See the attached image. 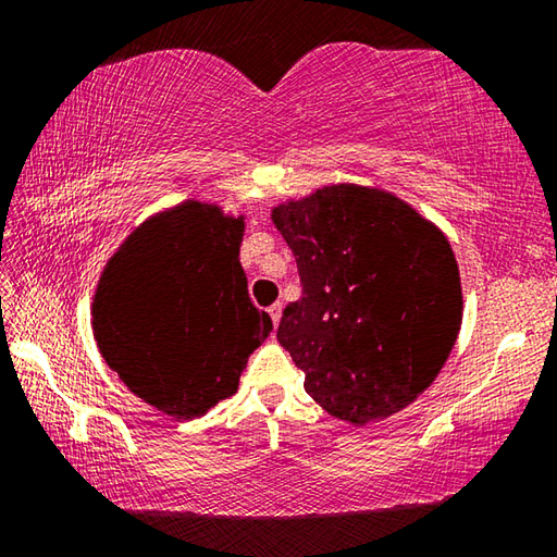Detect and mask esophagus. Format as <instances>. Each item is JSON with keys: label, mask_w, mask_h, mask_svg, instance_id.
Listing matches in <instances>:
<instances>
[{"label": "esophagus", "mask_w": 557, "mask_h": 557, "mask_svg": "<svg viewBox=\"0 0 557 557\" xmlns=\"http://www.w3.org/2000/svg\"><path fill=\"white\" fill-rule=\"evenodd\" d=\"M268 314H270V319H272V324H280V317H282V305L280 301H275V305H272L270 309H268Z\"/></svg>", "instance_id": "34e87169"}]
</instances>
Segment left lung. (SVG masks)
Wrapping results in <instances>:
<instances>
[{"label": "left lung", "mask_w": 557, "mask_h": 557, "mask_svg": "<svg viewBox=\"0 0 557 557\" xmlns=\"http://www.w3.org/2000/svg\"><path fill=\"white\" fill-rule=\"evenodd\" d=\"M301 297L277 342L305 391L351 425L388 418L437 379L461 326V282L437 225L381 188L334 184L272 209Z\"/></svg>", "instance_id": "left-lung-1"}]
</instances>
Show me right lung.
Segmentation results:
<instances>
[{"mask_svg":"<svg viewBox=\"0 0 557 557\" xmlns=\"http://www.w3.org/2000/svg\"><path fill=\"white\" fill-rule=\"evenodd\" d=\"M243 215L184 201L147 219L108 260L92 336L127 388L176 420L238 391L248 356L272 332L248 297Z\"/></svg>","mask_w":557,"mask_h":557,"instance_id":"obj_1","label":"right lung"}]
</instances>
